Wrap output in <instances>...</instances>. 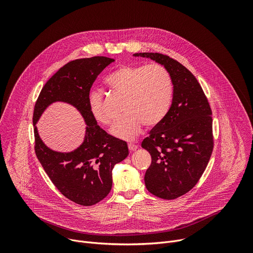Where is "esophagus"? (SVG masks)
<instances>
[{"label": "esophagus", "mask_w": 253, "mask_h": 253, "mask_svg": "<svg viewBox=\"0 0 253 253\" xmlns=\"http://www.w3.org/2000/svg\"><path fill=\"white\" fill-rule=\"evenodd\" d=\"M128 148L131 152H133L138 149V145H136V144H128Z\"/></svg>", "instance_id": "obj_1"}]
</instances>
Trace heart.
I'll list each match as a JSON object with an SVG mask.
<instances>
[{
  "label": "heart",
  "mask_w": 253,
  "mask_h": 253,
  "mask_svg": "<svg viewBox=\"0 0 253 253\" xmlns=\"http://www.w3.org/2000/svg\"><path fill=\"white\" fill-rule=\"evenodd\" d=\"M106 86L125 97L124 116L111 129V134L121 140H134L143 125L157 126L167 115L173 97V83L169 72L161 65H122L105 78ZM88 107L92 117L101 125L112 123L104 96L91 91Z\"/></svg>",
  "instance_id": "heart-1"
}]
</instances>
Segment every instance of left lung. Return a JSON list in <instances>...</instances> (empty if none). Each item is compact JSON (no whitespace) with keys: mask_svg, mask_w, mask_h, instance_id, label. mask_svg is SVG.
<instances>
[{"mask_svg":"<svg viewBox=\"0 0 253 253\" xmlns=\"http://www.w3.org/2000/svg\"><path fill=\"white\" fill-rule=\"evenodd\" d=\"M164 66L173 83V99L164 119L141 146L151 155L144 177L146 188L162 199H175L192 189L203 174L213 149L212 112L191 72L159 53H136Z\"/></svg>","mask_w":253,"mask_h":253,"instance_id":"1","label":"left lung"}]
</instances>
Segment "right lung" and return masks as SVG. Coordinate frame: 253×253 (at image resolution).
Instances as JSON below:
<instances>
[{
  "label": "right lung",
  "mask_w": 253,
  "mask_h": 253,
  "mask_svg": "<svg viewBox=\"0 0 253 253\" xmlns=\"http://www.w3.org/2000/svg\"><path fill=\"white\" fill-rule=\"evenodd\" d=\"M114 61L97 56L69 62L48 80L35 104L36 155L57 189L71 201L83 206L94 205L109 194L112 170L129 154L126 142L100 128L88 107V96L94 81ZM55 101L75 106L85 121L84 140L73 152L59 153L49 149L35 126L43 111Z\"/></svg>",
  "instance_id": "obj_1"
}]
</instances>
